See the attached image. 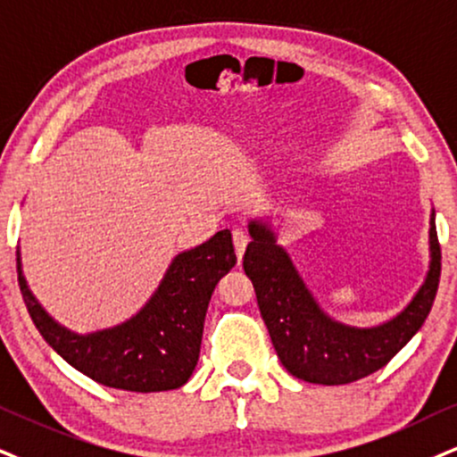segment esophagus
I'll use <instances>...</instances> for the list:
<instances>
[{
  "mask_svg": "<svg viewBox=\"0 0 457 457\" xmlns=\"http://www.w3.org/2000/svg\"><path fill=\"white\" fill-rule=\"evenodd\" d=\"M247 244H250V235H247V230L235 228L233 230V245H235V252H237L239 258L244 256Z\"/></svg>",
  "mask_w": 457,
  "mask_h": 457,
  "instance_id": "34e87169",
  "label": "esophagus"
}]
</instances>
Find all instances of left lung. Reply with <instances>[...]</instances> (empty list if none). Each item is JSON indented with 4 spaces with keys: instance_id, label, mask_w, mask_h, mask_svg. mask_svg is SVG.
Segmentation results:
<instances>
[{
    "instance_id": "8db88e82",
    "label": "left lung",
    "mask_w": 457,
    "mask_h": 457,
    "mask_svg": "<svg viewBox=\"0 0 457 457\" xmlns=\"http://www.w3.org/2000/svg\"><path fill=\"white\" fill-rule=\"evenodd\" d=\"M244 271L252 279L261 315L278 358L290 375L309 384L343 386L384 369L430 313L441 278L435 213L430 220V271L407 309L375 328H349L330 320L303 284L273 230L250 222Z\"/></svg>"
}]
</instances>
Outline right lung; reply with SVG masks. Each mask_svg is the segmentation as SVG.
<instances>
[{
	"mask_svg": "<svg viewBox=\"0 0 457 457\" xmlns=\"http://www.w3.org/2000/svg\"><path fill=\"white\" fill-rule=\"evenodd\" d=\"M235 262L230 230H220L205 244L176 256L159 290L137 315L116 328L80 337L37 305L16 256L22 301L48 345L97 384L142 394L176 390L190 379L210 298Z\"/></svg>",
	"mask_w": 457,
	"mask_h": 457,
	"instance_id": "right-lung-1",
	"label": "right lung"
}]
</instances>
